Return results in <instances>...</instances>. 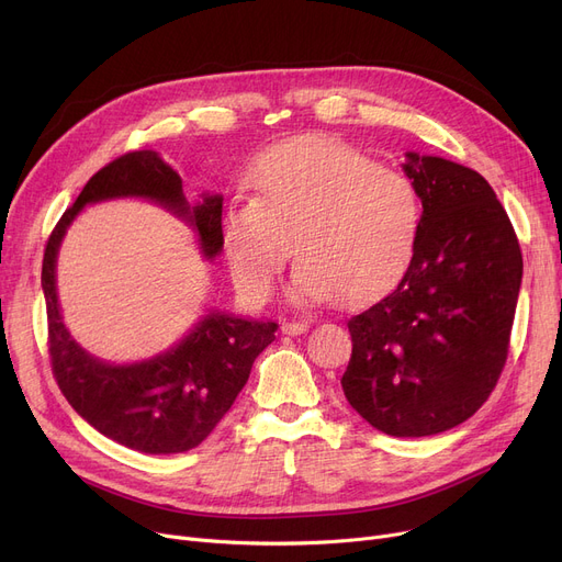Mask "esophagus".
<instances>
[{
  "label": "esophagus",
  "instance_id": "esophagus-1",
  "mask_svg": "<svg viewBox=\"0 0 562 562\" xmlns=\"http://www.w3.org/2000/svg\"><path fill=\"white\" fill-rule=\"evenodd\" d=\"M310 328L307 318H299V321H282V333L284 335H303Z\"/></svg>",
  "mask_w": 562,
  "mask_h": 562
}]
</instances>
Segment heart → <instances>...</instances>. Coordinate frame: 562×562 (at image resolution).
<instances>
[{
  "instance_id": "b5f03b06",
  "label": "heart",
  "mask_w": 562,
  "mask_h": 562,
  "mask_svg": "<svg viewBox=\"0 0 562 562\" xmlns=\"http://www.w3.org/2000/svg\"><path fill=\"white\" fill-rule=\"evenodd\" d=\"M419 229L422 198L405 175L341 140L310 136L261 159L250 202L225 216L223 250L250 301L271 296L293 246V301L356 305L403 276Z\"/></svg>"
}]
</instances>
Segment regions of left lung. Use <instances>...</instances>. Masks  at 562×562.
<instances>
[{"label":"left lung","mask_w":562,"mask_h":562,"mask_svg":"<svg viewBox=\"0 0 562 562\" xmlns=\"http://www.w3.org/2000/svg\"><path fill=\"white\" fill-rule=\"evenodd\" d=\"M403 170L424 206L419 241L387 296L348 318L341 387L373 428L426 437L467 422L496 387L524 263L483 175L417 153Z\"/></svg>","instance_id":"left-lung-1"}]
</instances>
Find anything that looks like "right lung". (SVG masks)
<instances>
[{"mask_svg": "<svg viewBox=\"0 0 562 562\" xmlns=\"http://www.w3.org/2000/svg\"><path fill=\"white\" fill-rule=\"evenodd\" d=\"M111 198L153 200L184 218L200 250H223V195L189 204L182 177L157 153L134 150L100 168L52 229L43 257L52 371L68 403L104 437L127 449L168 456L195 449L225 417L248 382L252 362L276 339L278 323L212 312L170 350L136 364H106L70 337L56 296V255L86 204Z\"/></svg>", "mask_w": 562, "mask_h": 562, "instance_id": "1", "label": "right lung"}]
</instances>
